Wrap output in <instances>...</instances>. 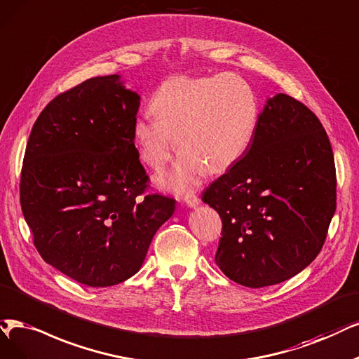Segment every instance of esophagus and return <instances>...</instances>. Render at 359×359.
Listing matches in <instances>:
<instances>
[{
  "instance_id": "34e87169",
  "label": "esophagus",
  "mask_w": 359,
  "mask_h": 359,
  "mask_svg": "<svg viewBox=\"0 0 359 359\" xmlns=\"http://www.w3.org/2000/svg\"><path fill=\"white\" fill-rule=\"evenodd\" d=\"M183 203L187 204L188 207H191V208H195V207L200 205L201 200H200V198H198L196 195H188V196L183 198Z\"/></svg>"
}]
</instances>
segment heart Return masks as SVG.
<instances>
[{"mask_svg":"<svg viewBox=\"0 0 359 359\" xmlns=\"http://www.w3.org/2000/svg\"><path fill=\"white\" fill-rule=\"evenodd\" d=\"M149 109L156 118L139 116L133 137L152 170H161L177 144L175 165L156 176L159 188L177 195L192 192L205 170L217 175L240 161L260 115L255 90L235 74L168 78L154 93Z\"/></svg>","mask_w":359,"mask_h":359,"instance_id":"b5f03b06","label":"heart"}]
</instances>
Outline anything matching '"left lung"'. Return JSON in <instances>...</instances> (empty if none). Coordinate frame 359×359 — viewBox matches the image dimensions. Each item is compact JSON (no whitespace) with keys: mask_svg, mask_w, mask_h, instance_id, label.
Wrapping results in <instances>:
<instances>
[{"mask_svg":"<svg viewBox=\"0 0 359 359\" xmlns=\"http://www.w3.org/2000/svg\"><path fill=\"white\" fill-rule=\"evenodd\" d=\"M222 219L216 264L250 288L280 284L320 253L336 211L327 133L303 103L278 93L245 155L203 194Z\"/></svg>","mask_w":359,"mask_h":359,"instance_id":"8db88e82","label":"left lung"}]
</instances>
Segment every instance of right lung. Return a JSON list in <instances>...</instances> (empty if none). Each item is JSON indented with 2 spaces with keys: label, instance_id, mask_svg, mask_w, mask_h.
<instances>
[{
  "label": "right lung",
  "instance_id": "obj_1",
  "mask_svg": "<svg viewBox=\"0 0 359 359\" xmlns=\"http://www.w3.org/2000/svg\"><path fill=\"white\" fill-rule=\"evenodd\" d=\"M140 96L121 75L90 78L53 99L26 144L20 205L41 257L88 287L140 268L176 201L146 195L133 127Z\"/></svg>",
  "mask_w": 359,
  "mask_h": 359
}]
</instances>
